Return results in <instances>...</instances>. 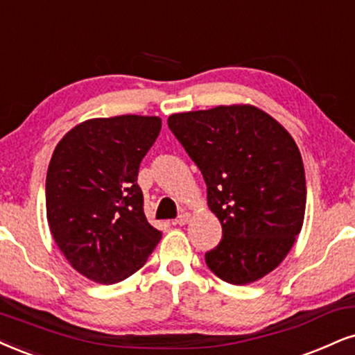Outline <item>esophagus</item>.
<instances>
[{"instance_id":"34e87169","label":"esophagus","mask_w":355,"mask_h":355,"mask_svg":"<svg viewBox=\"0 0 355 355\" xmlns=\"http://www.w3.org/2000/svg\"><path fill=\"white\" fill-rule=\"evenodd\" d=\"M189 218H191L189 212H182L181 216H179L176 220H174V224H176V225H186L187 222H189Z\"/></svg>"}]
</instances>
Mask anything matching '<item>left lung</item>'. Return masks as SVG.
Returning <instances> with one entry per match:
<instances>
[{"label": "left lung", "mask_w": 355, "mask_h": 355, "mask_svg": "<svg viewBox=\"0 0 355 355\" xmlns=\"http://www.w3.org/2000/svg\"><path fill=\"white\" fill-rule=\"evenodd\" d=\"M168 125L202 173L209 209L222 224L205 263L232 284L263 278L303 227L306 178L295 139L252 105L174 113Z\"/></svg>", "instance_id": "obj_1"}]
</instances>
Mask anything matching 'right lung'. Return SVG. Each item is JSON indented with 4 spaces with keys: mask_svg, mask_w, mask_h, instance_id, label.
Masks as SVG:
<instances>
[{
    "mask_svg": "<svg viewBox=\"0 0 355 355\" xmlns=\"http://www.w3.org/2000/svg\"><path fill=\"white\" fill-rule=\"evenodd\" d=\"M159 131L157 116L94 118L55 146L46 178L47 222L72 268L92 282L128 278L161 240L137 182Z\"/></svg>",
    "mask_w": 355,
    "mask_h": 355,
    "instance_id": "right-lung-1",
    "label": "right lung"
}]
</instances>
